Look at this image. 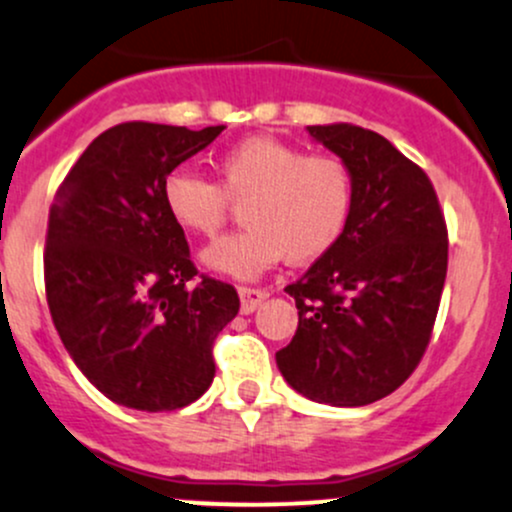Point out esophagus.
Listing matches in <instances>:
<instances>
[{
	"mask_svg": "<svg viewBox=\"0 0 512 512\" xmlns=\"http://www.w3.org/2000/svg\"><path fill=\"white\" fill-rule=\"evenodd\" d=\"M239 298H241V312H244V315H249V312H254L256 307L268 298V290L251 288V285H241Z\"/></svg>",
	"mask_w": 512,
	"mask_h": 512,
	"instance_id": "obj_1",
	"label": "esophagus"
}]
</instances>
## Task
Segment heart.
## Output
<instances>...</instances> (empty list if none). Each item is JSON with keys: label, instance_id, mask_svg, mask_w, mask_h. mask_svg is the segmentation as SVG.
<instances>
[{"label": "heart", "instance_id": "obj_1", "mask_svg": "<svg viewBox=\"0 0 512 512\" xmlns=\"http://www.w3.org/2000/svg\"><path fill=\"white\" fill-rule=\"evenodd\" d=\"M214 168L217 180L170 170L161 197L175 227L192 236L217 234L234 205H244L249 227L202 251V261L224 276L258 278L283 258L317 261L342 241L354 214V175L337 153L249 136L224 148Z\"/></svg>", "mask_w": 512, "mask_h": 512}]
</instances>
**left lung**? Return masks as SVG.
Segmentation results:
<instances>
[{
	"label": "left lung",
	"instance_id": "8db88e82",
	"mask_svg": "<svg viewBox=\"0 0 512 512\" xmlns=\"http://www.w3.org/2000/svg\"><path fill=\"white\" fill-rule=\"evenodd\" d=\"M354 175V214L337 246L288 293L298 329L276 354L315 403L356 408L403 386L425 356L447 278V222L432 180L376 131L307 126Z\"/></svg>",
	"mask_w": 512,
	"mask_h": 512
}]
</instances>
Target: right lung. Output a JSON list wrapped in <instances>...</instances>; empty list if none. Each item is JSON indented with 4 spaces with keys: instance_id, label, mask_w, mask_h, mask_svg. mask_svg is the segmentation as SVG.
Wrapping results in <instances>:
<instances>
[{
    "instance_id": "add662e5",
    "label": "right lung",
    "mask_w": 512,
    "mask_h": 512,
    "mask_svg": "<svg viewBox=\"0 0 512 512\" xmlns=\"http://www.w3.org/2000/svg\"><path fill=\"white\" fill-rule=\"evenodd\" d=\"M222 129L112 126L53 197L48 310L87 381L126 408L178 410L200 398L214 378V339L239 312L234 285L197 273L161 197L170 170Z\"/></svg>"
}]
</instances>
